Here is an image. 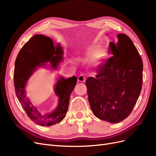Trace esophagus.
<instances>
[{
    "label": "esophagus",
    "instance_id": "esophagus-1",
    "mask_svg": "<svg viewBox=\"0 0 156 156\" xmlns=\"http://www.w3.org/2000/svg\"><path fill=\"white\" fill-rule=\"evenodd\" d=\"M77 80H78L79 82H84V81H85V80H86V77L84 75L81 74L78 77Z\"/></svg>",
    "mask_w": 156,
    "mask_h": 156
}]
</instances>
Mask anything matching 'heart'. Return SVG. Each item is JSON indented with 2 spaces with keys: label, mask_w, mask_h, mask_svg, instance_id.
I'll return each mask as SVG.
<instances>
[{
  "label": "heart",
  "mask_w": 156,
  "mask_h": 156,
  "mask_svg": "<svg viewBox=\"0 0 156 156\" xmlns=\"http://www.w3.org/2000/svg\"><path fill=\"white\" fill-rule=\"evenodd\" d=\"M106 52L103 49L100 48L98 45H92L87 49L83 56V59L85 60H90L94 58L98 61L103 60L105 57Z\"/></svg>",
  "instance_id": "obj_1"
}]
</instances>
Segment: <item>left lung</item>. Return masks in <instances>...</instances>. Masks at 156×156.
Listing matches in <instances>:
<instances>
[{
	"label": "left lung",
	"mask_w": 156,
	"mask_h": 156,
	"mask_svg": "<svg viewBox=\"0 0 156 156\" xmlns=\"http://www.w3.org/2000/svg\"><path fill=\"white\" fill-rule=\"evenodd\" d=\"M110 42L113 56L98 69L96 77L86 81L88 101L93 114L99 119L118 123L128 116L142 88L143 64L129 37L117 35Z\"/></svg>",
	"instance_id": "left-lung-1"
}]
</instances>
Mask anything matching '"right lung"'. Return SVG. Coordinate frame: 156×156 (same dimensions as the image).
<instances>
[{
	"instance_id": "obj_1",
	"label": "right lung",
	"mask_w": 156,
	"mask_h": 156,
	"mask_svg": "<svg viewBox=\"0 0 156 156\" xmlns=\"http://www.w3.org/2000/svg\"><path fill=\"white\" fill-rule=\"evenodd\" d=\"M62 55L63 48L60 44L54 46L49 37L36 34L23 45L16 60L13 81L16 96L28 116L40 126H53L64 119L71 93L76 85L77 79L75 76L68 79L59 76L54 88L56 95L58 97V104L51 112H41L33 105L26 96L27 83L37 68L47 66L49 62L50 67L56 69L62 62Z\"/></svg>"
}]
</instances>
